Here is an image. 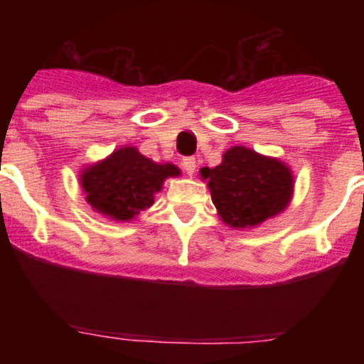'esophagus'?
<instances>
[{
    "label": "esophagus",
    "mask_w": 364,
    "mask_h": 364,
    "mask_svg": "<svg viewBox=\"0 0 364 364\" xmlns=\"http://www.w3.org/2000/svg\"><path fill=\"white\" fill-rule=\"evenodd\" d=\"M182 167H184L186 175L191 176L195 173V169H197V162H195L193 156H186V159H182Z\"/></svg>",
    "instance_id": "1"
}]
</instances>
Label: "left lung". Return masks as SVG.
I'll return each mask as SVG.
<instances>
[{
    "mask_svg": "<svg viewBox=\"0 0 364 364\" xmlns=\"http://www.w3.org/2000/svg\"><path fill=\"white\" fill-rule=\"evenodd\" d=\"M218 215L233 228L257 226L281 213L291 198L290 169L242 146L224 153L220 166L200 169Z\"/></svg>",
    "mask_w": 364,
    "mask_h": 364,
    "instance_id": "obj_1",
    "label": "left lung"
}]
</instances>
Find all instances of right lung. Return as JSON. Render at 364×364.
Returning <instances> with one entry per match:
<instances>
[{
	"instance_id": "1",
	"label": "right lung",
	"mask_w": 364,
	"mask_h": 364,
	"mask_svg": "<svg viewBox=\"0 0 364 364\" xmlns=\"http://www.w3.org/2000/svg\"><path fill=\"white\" fill-rule=\"evenodd\" d=\"M180 175L173 164H154L134 147H122L82 175L87 202L114 220H129L154 202L167 176Z\"/></svg>"
}]
</instances>
